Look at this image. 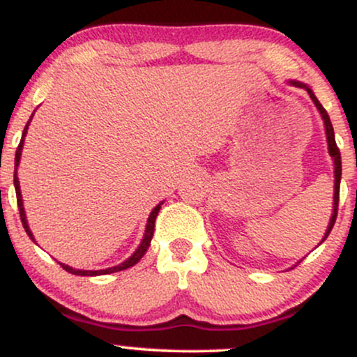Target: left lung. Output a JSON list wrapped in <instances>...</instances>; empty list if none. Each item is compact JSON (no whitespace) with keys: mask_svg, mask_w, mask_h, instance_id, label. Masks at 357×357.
<instances>
[{"mask_svg":"<svg viewBox=\"0 0 357 357\" xmlns=\"http://www.w3.org/2000/svg\"><path fill=\"white\" fill-rule=\"evenodd\" d=\"M289 85H294V87H298V89H304L307 93H309V97L312 99L315 109L319 110V114H321L322 121H324V129H326V139H327V149H329V155L333 158V162H334V199H333V215H331V220H329V225H327V230L324 233L321 243L326 241L327 236H329L331 230H333L334 223H335V218H337V204H339V188H341V174H342V167H341V153H339L337 149V144H335V137H334V129H333V124H331V119L327 116L326 109L322 107L321 102L317 100V97L314 96L312 89L309 87V85H305L304 82H298V80H289ZM319 243V245H321Z\"/></svg>","mask_w":357,"mask_h":357,"instance_id":"obj_1","label":"left lung"}]
</instances>
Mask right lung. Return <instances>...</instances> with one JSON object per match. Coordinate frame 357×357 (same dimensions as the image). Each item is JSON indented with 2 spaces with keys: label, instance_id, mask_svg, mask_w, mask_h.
<instances>
[{
  "label": "right lung",
  "instance_id": "add662e5",
  "mask_svg": "<svg viewBox=\"0 0 357 357\" xmlns=\"http://www.w3.org/2000/svg\"><path fill=\"white\" fill-rule=\"evenodd\" d=\"M35 116V110L33 114H31L30 121L26 122V126H24L23 129V134H22V141H20L18 144V149H16V154H15V191H16V202H18V210H20V216H22V223H23V228L24 231L28 233V236H30L31 240L35 241V236L33 233H31L30 227H28V221H26V215H24V208H23V198H22V190H20V181H18V166H20V159H22V151H23V144H24V137H26V132H28V126H30L31 119ZM161 204H155V208L153 211H151L149 218H147V225H146V231H144V236H142V241L139 243V247L136 248V252L132 253L127 260L122 261V264L116 265V267H109V268H102V270H80V268H73L70 265H65V264H59L61 265V268L67 270L68 273H73V275H82V277H96V275H107V273H114V272H121V270H126V268H130L132 265H136L139 260H141L142 257H144V253L147 252V248H149L151 245V240H153V235H154V221H155V216H158L159 210H161ZM36 243V241H35Z\"/></svg>",
  "mask_w": 357,
  "mask_h": 357
}]
</instances>
